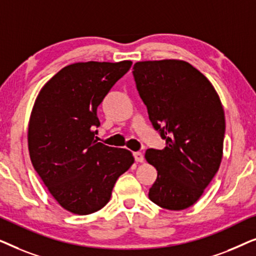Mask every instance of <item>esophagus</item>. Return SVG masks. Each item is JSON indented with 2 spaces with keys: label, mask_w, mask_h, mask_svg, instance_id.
I'll list each match as a JSON object with an SVG mask.
<instances>
[{
  "label": "esophagus",
  "mask_w": 256,
  "mask_h": 256,
  "mask_svg": "<svg viewBox=\"0 0 256 256\" xmlns=\"http://www.w3.org/2000/svg\"><path fill=\"white\" fill-rule=\"evenodd\" d=\"M134 158L138 163L144 162V156H143L142 152H134Z\"/></svg>",
  "instance_id": "1"
}]
</instances>
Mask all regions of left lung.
I'll use <instances>...</instances> for the list:
<instances>
[{
  "label": "left lung",
  "instance_id": "1",
  "mask_svg": "<svg viewBox=\"0 0 256 256\" xmlns=\"http://www.w3.org/2000/svg\"><path fill=\"white\" fill-rule=\"evenodd\" d=\"M134 78L154 128L166 140L162 150L148 149L157 170L149 199L180 211L198 202L222 160L225 113L211 82L180 59L138 62Z\"/></svg>",
  "mask_w": 256,
  "mask_h": 256
}]
</instances>
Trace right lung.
<instances>
[{
	"label": "right lung",
	"instance_id": "add662e5",
	"mask_svg": "<svg viewBox=\"0 0 256 256\" xmlns=\"http://www.w3.org/2000/svg\"><path fill=\"white\" fill-rule=\"evenodd\" d=\"M132 62H86L62 68L38 93L30 114L31 163L66 211L85 216L110 202L118 178L134 163L127 149L94 138L98 106Z\"/></svg>",
	"mask_w": 256,
	"mask_h": 256
}]
</instances>
